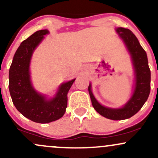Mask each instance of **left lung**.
Wrapping results in <instances>:
<instances>
[{
  "mask_svg": "<svg viewBox=\"0 0 158 158\" xmlns=\"http://www.w3.org/2000/svg\"><path fill=\"white\" fill-rule=\"evenodd\" d=\"M116 32L124 41L131 56L135 73V87L133 94L122 108H110L98 102L92 93L90 84L88 86V91L92 106L100 115L113 120H122L130 118L137 114L147 100L151 89V71L148 67L146 52L139 44L135 34L128 29L123 27L116 29Z\"/></svg>",
  "mask_w": 158,
  "mask_h": 158,
  "instance_id": "obj_1",
  "label": "left lung"
}]
</instances>
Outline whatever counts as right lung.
<instances>
[{
  "label": "right lung",
  "mask_w": 158,
  "mask_h": 158,
  "mask_svg": "<svg viewBox=\"0 0 158 158\" xmlns=\"http://www.w3.org/2000/svg\"><path fill=\"white\" fill-rule=\"evenodd\" d=\"M48 33V30H39L24 40L16 50L9 72V89L14 106L25 117L39 123H48L63 117L68 106V93L76 79L61 84L50 99L32 87L30 73L32 55Z\"/></svg>",
  "instance_id": "1"
}]
</instances>
